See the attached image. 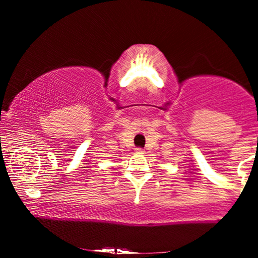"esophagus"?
<instances>
[{
    "label": "esophagus",
    "mask_w": 258,
    "mask_h": 258,
    "mask_svg": "<svg viewBox=\"0 0 258 258\" xmlns=\"http://www.w3.org/2000/svg\"><path fill=\"white\" fill-rule=\"evenodd\" d=\"M136 151H137V153H139V154H143V149H142V148H137Z\"/></svg>",
    "instance_id": "34e87169"
}]
</instances>
